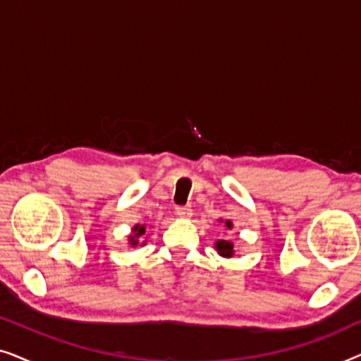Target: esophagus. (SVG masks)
Wrapping results in <instances>:
<instances>
[{"label":"esophagus","mask_w":361,"mask_h":361,"mask_svg":"<svg viewBox=\"0 0 361 361\" xmlns=\"http://www.w3.org/2000/svg\"><path fill=\"white\" fill-rule=\"evenodd\" d=\"M176 214L179 215L180 219H189V216L192 215V209L189 205H180L176 209Z\"/></svg>","instance_id":"obj_1"}]
</instances>
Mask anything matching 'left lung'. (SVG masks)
I'll return each instance as SVG.
<instances>
[{
	"label": "left lung",
	"mask_w": 361,
	"mask_h": 361,
	"mask_svg": "<svg viewBox=\"0 0 361 361\" xmlns=\"http://www.w3.org/2000/svg\"><path fill=\"white\" fill-rule=\"evenodd\" d=\"M225 225L228 226V228H231V221H225ZM215 248L219 250V253H220L221 256H228V258H230V256L233 255V245H231L230 241H225V240L216 241Z\"/></svg>",
	"instance_id": "left-lung-1"
}]
</instances>
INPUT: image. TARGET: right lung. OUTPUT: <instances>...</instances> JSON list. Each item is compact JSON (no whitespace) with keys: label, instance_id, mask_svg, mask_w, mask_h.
<instances>
[{"label":"right lung","instance_id":"add662e5","mask_svg":"<svg viewBox=\"0 0 361 361\" xmlns=\"http://www.w3.org/2000/svg\"><path fill=\"white\" fill-rule=\"evenodd\" d=\"M133 231H135V236H130V241H131V245L133 246H136L137 245V236H141V235H145V226H135V230H133Z\"/></svg>","mask_w":361,"mask_h":361}]
</instances>
